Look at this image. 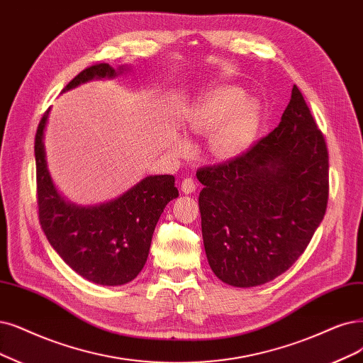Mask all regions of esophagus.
Listing matches in <instances>:
<instances>
[{
    "label": "esophagus",
    "mask_w": 363,
    "mask_h": 363,
    "mask_svg": "<svg viewBox=\"0 0 363 363\" xmlns=\"http://www.w3.org/2000/svg\"><path fill=\"white\" fill-rule=\"evenodd\" d=\"M196 186H197V184L191 178H185L181 184V190L185 194H191L196 191Z\"/></svg>",
    "instance_id": "esophagus-1"
}]
</instances>
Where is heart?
Instances as JSON below:
<instances>
[{
	"instance_id": "obj_1",
	"label": "heart",
	"mask_w": 363,
	"mask_h": 363,
	"mask_svg": "<svg viewBox=\"0 0 363 363\" xmlns=\"http://www.w3.org/2000/svg\"><path fill=\"white\" fill-rule=\"evenodd\" d=\"M262 106L245 97L238 86H218L199 99L184 118V128L194 136H209L208 151L212 158L225 161L245 154L257 138ZM174 151L185 154L190 143L181 134L173 138Z\"/></svg>"
}]
</instances>
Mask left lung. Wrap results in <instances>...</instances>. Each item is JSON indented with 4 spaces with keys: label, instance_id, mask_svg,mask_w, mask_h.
<instances>
[{
    "label": "left lung",
    "instance_id": "obj_1",
    "mask_svg": "<svg viewBox=\"0 0 363 363\" xmlns=\"http://www.w3.org/2000/svg\"><path fill=\"white\" fill-rule=\"evenodd\" d=\"M329 158L296 85L278 127L229 163L197 179L202 236L212 272L233 287H256L296 262L325 217Z\"/></svg>",
    "mask_w": 363,
    "mask_h": 363
}]
</instances>
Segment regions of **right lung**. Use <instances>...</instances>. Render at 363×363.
Wrapping results in <instances>:
<instances>
[{"instance_id": "right-lung-1", "label": "right lung", "mask_w": 363, "mask_h": 363, "mask_svg": "<svg viewBox=\"0 0 363 363\" xmlns=\"http://www.w3.org/2000/svg\"><path fill=\"white\" fill-rule=\"evenodd\" d=\"M127 64L91 65L62 92L94 79L128 73ZM50 109L35 134L38 217L52 248L72 269L91 283L123 286L139 275L150 254L161 212L179 196L172 174H150L121 196L97 205H76L57 189L48 166L45 131Z\"/></svg>"}]
</instances>
